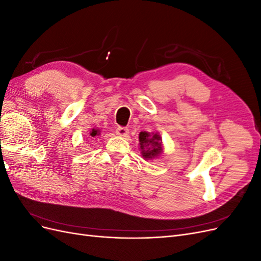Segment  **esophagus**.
Wrapping results in <instances>:
<instances>
[{"label":"esophagus","instance_id":"obj_1","mask_svg":"<svg viewBox=\"0 0 261 261\" xmlns=\"http://www.w3.org/2000/svg\"><path fill=\"white\" fill-rule=\"evenodd\" d=\"M129 134L128 129L125 128V127H117L116 128V135L121 136V137H126Z\"/></svg>","mask_w":261,"mask_h":261}]
</instances>
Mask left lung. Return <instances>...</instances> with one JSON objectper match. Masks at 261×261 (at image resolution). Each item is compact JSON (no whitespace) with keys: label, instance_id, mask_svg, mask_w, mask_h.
<instances>
[{"label":"left lung","instance_id":"left-lung-1","mask_svg":"<svg viewBox=\"0 0 261 261\" xmlns=\"http://www.w3.org/2000/svg\"><path fill=\"white\" fill-rule=\"evenodd\" d=\"M139 150L145 160H152L163 153L162 137L159 133L140 132Z\"/></svg>","mask_w":261,"mask_h":261}]
</instances>
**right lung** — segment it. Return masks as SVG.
Listing matches in <instances>:
<instances>
[{
    "label": "right lung",
    "instance_id": "add662e5",
    "mask_svg": "<svg viewBox=\"0 0 261 261\" xmlns=\"http://www.w3.org/2000/svg\"><path fill=\"white\" fill-rule=\"evenodd\" d=\"M100 129L99 128H92L90 132H89V135L91 137H96V136H99L100 135Z\"/></svg>",
    "mask_w": 261,
    "mask_h": 261
}]
</instances>
